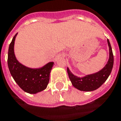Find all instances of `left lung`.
Listing matches in <instances>:
<instances>
[{"instance_id":"8db88e82","label":"left lung","mask_w":121,"mask_h":121,"mask_svg":"<svg viewBox=\"0 0 121 121\" xmlns=\"http://www.w3.org/2000/svg\"><path fill=\"white\" fill-rule=\"evenodd\" d=\"M107 43L109 48V59L106 65L100 71L92 74L87 75L82 78H79L73 74L70 71L69 68H67V72L69 74V78L73 86L76 89L84 91L95 90L106 81L107 79L108 78L111 72L113 66V62H114L112 48L109 39H107Z\"/></svg>"}]
</instances>
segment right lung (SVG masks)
Here are the masks:
<instances>
[{"label": "right lung", "instance_id": "add662e5", "mask_svg": "<svg viewBox=\"0 0 121 121\" xmlns=\"http://www.w3.org/2000/svg\"><path fill=\"white\" fill-rule=\"evenodd\" d=\"M16 34L9 45L8 66L10 72L17 85L26 92L37 94L44 90L49 82V75L54 62H50L40 69H30L18 62L14 51Z\"/></svg>", "mask_w": 121, "mask_h": 121}]
</instances>
